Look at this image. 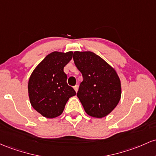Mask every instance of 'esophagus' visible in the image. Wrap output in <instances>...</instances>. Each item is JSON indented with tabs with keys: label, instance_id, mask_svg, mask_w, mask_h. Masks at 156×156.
Returning <instances> with one entry per match:
<instances>
[{
	"label": "esophagus",
	"instance_id": "1",
	"mask_svg": "<svg viewBox=\"0 0 156 156\" xmlns=\"http://www.w3.org/2000/svg\"><path fill=\"white\" fill-rule=\"evenodd\" d=\"M73 89L75 90V91L77 92L78 91V85H75V86H73Z\"/></svg>",
	"mask_w": 156,
	"mask_h": 156
}]
</instances>
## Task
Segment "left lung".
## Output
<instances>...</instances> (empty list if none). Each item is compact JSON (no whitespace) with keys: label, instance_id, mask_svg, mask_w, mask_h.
Listing matches in <instances>:
<instances>
[{"label":"left lung","instance_id":"left-lung-1","mask_svg":"<svg viewBox=\"0 0 156 156\" xmlns=\"http://www.w3.org/2000/svg\"><path fill=\"white\" fill-rule=\"evenodd\" d=\"M75 66L83 74L76 96L87 114L102 118L118 105L122 95L116 71L102 58L91 51H75Z\"/></svg>","mask_w":156,"mask_h":156}]
</instances>
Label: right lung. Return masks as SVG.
<instances>
[{
    "instance_id": "obj_1",
    "label": "right lung",
    "mask_w": 156,
    "mask_h": 156,
    "mask_svg": "<svg viewBox=\"0 0 156 156\" xmlns=\"http://www.w3.org/2000/svg\"><path fill=\"white\" fill-rule=\"evenodd\" d=\"M73 52L54 51L34 69L28 84L31 106L43 116L55 118L62 114L70 97L76 95L67 84L63 69L72 59Z\"/></svg>"
}]
</instances>
